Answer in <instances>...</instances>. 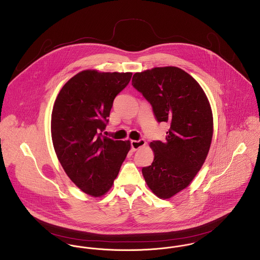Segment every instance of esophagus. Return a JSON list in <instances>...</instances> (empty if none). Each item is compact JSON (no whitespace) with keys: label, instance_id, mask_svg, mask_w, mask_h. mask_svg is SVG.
Listing matches in <instances>:
<instances>
[{"label":"esophagus","instance_id":"esophagus-1","mask_svg":"<svg viewBox=\"0 0 260 260\" xmlns=\"http://www.w3.org/2000/svg\"><path fill=\"white\" fill-rule=\"evenodd\" d=\"M131 144H132L133 150H138V149H140V147H143L145 145V140H132Z\"/></svg>","mask_w":260,"mask_h":260}]
</instances>
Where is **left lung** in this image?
<instances>
[{"mask_svg":"<svg viewBox=\"0 0 260 260\" xmlns=\"http://www.w3.org/2000/svg\"><path fill=\"white\" fill-rule=\"evenodd\" d=\"M132 84L148 101L157 121L170 124L166 140L149 143L154 159L142 168L144 180L160 199H170L187 188L210 150L214 120L200 84L175 66L135 73Z\"/></svg>","mask_w":260,"mask_h":260,"instance_id":"left-lung-1","label":"left lung"}]
</instances>
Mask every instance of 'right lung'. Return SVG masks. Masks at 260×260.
<instances>
[{
  "label": "right lung",
  "instance_id": "right-lung-1",
  "mask_svg": "<svg viewBox=\"0 0 260 260\" xmlns=\"http://www.w3.org/2000/svg\"><path fill=\"white\" fill-rule=\"evenodd\" d=\"M132 72L83 70L67 81L51 114L52 143L61 166L84 193L107 194L131 149L129 140L102 136L113 102Z\"/></svg>",
  "mask_w": 260,
  "mask_h": 260
}]
</instances>
